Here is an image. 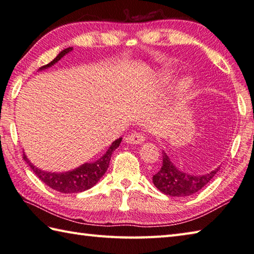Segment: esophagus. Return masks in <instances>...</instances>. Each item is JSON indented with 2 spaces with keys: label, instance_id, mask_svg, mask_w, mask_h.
I'll return each mask as SVG.
<instances>
[{
  "label": "esophagus",
  "instance_id": "obj_1",
  "mask_svg": "<svg viewBox=\"0 0 254 254\" xmlns=\"http://www.w3.org/2000/svg\"><path fill=\"white\" fill-rule=\"evenodd\" d=\"M144 140H145V137L142 133H132L131 135H127L124 138V141L128 144H141Z\"/></svg>",
  "mask_w": 254,
  "mask_h": 254
}]
</instances>
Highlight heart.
<instances>
[{
	"mask_svg": "<svg viewBox=\"0 0 254 254\" xmlns=\"http://www.w3.org/2000/svg\"><path fill=\"white\" fill-rule=\"evenodd\" d=\"M188 86H190V80H188V79H185V80H184L181 84L182 88H187Z\"/></svg>",
	"mask_w": 254,
	"mask_h": 254,
	"instance_id": "1",
	"label": "heart"
}]
</instances>
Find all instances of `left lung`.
Listing matches in <instances>:
<instances>
[{"label": "left lung", "instance_id": "left-lung-1", "mask_svg": "<svg viewBox=\"0 0 254 254\" xmlns=\"http://www.w3.org/2000/svg\"><path fill=\"white\" fill-rule=\"evenodd\" d=\"M220 167L203 175H190L178 170L171 162L170 157L163 152V164L155 175L153 176V183L157 190L165 195L174 197H186L199 191L206 186L216 175Z\"/></svg>", "mask_w": 254, "mask_h": 254}]
</instances>
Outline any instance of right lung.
<instances>
[{
  "label": "right lung",
  "mask_w": 254,
  "mask_h": 254,
  "mask_svg": "<svg viewBox=\"0 0 254 254\" xmlns=\"http://www.w3.org/2000/svg\"><path fill=\"white\" fill-rule=\"evenodd\" d=\"M72 51V47H68L64 49L63 52L58 54V56L45 66L39 68V70L46 69L48 67H52L54 64L61 61V59ZM122 141V137L118 138L114 141L111 146L108 148V151L103 154V155L92 163H84L81 166L74 168L72 171H68L64 173H52V172H45L39 170L36 166L28 161L27 156L23 154L24 161L28 164V166L32 168V171L36 174V176L41 180L43 183L46 184L53 190L61 191L64 193H74V192H81L87 190H90L96 184L100 181V178L104 175L109 167V163L111 160V155L113 151L119 147Z\"/></svg>",
  "instance_id": "obj_1"
}]
</instances>
